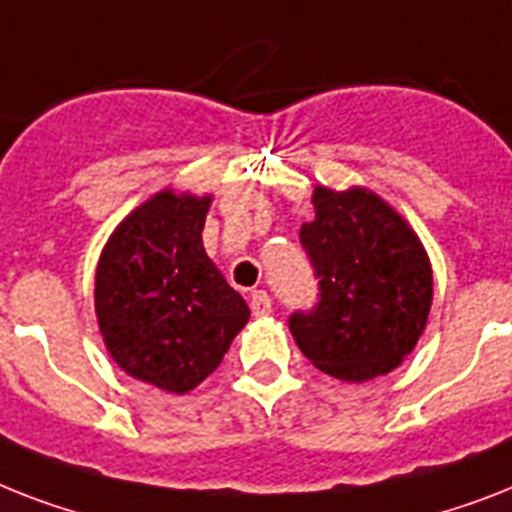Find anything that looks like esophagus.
<instances>
[{
  "label": "esophagus",
  "mask_w": 512,
  "mask_h": 512,
  "mask_svg": "<svg viewBox=\"0 0 512 512\" xmlns=\"http://www.w3.org/2000/svg\"><path fill=\"white\" fill-rule=\"evenodd\" d=\"M249 307H252V315H268L273 302H270L268 292L263 289H255V292L249 294Z\"/></svg>",
  "instance_id": "esophagus-1"
}]
</instances>
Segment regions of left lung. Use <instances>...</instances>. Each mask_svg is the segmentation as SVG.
I'll use <instances>...</instances> for the list:
<instances>
[{
	"label": "left lung",
	"mask_w": 512,
	"mask_h": 512,
	"mask_svg": "<svg viewBox=\"0 0 512 512\" xmlns=\"http://www.w3.org/2000/svg\"><path fill=\"white\" fill-rule=\"evenodd\" d=\"M315 220L299 228L318 278V305L289 331L302 355L339 381L360 384L405 360L429 321L434 276L421 239L368 189L318 186Z\"/></svg>",
	"instance_id": "obj_1"
}]
</instances>
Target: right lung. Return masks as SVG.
<instances>
[{
    "label": "right lung",
    "instance_id": "right-lung-1",
    "mask_svg": "<svg viewBox=\"0 0 512 512\" xmlns=\"http://www.w3.org/2000/svg\"><path fill=\"white\" fill-rule=\"evenodd\" d=\"M213 197L157 191L107 239L94 307L112 360L144 384L186 394L215 371L249 307L202 247Z\"/></svg>",
    "mask_w": 512,
    "mask_h": 512
}]
</instances>
